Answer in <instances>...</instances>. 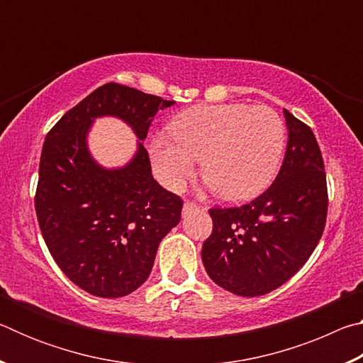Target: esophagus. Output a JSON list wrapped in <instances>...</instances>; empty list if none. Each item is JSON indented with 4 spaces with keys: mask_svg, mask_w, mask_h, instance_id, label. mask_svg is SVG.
<instances>
[{
    "mask_svg": "<svg viewBox=\"0 0 363 363\" xmlns=\"http://www.w3.org/2000/svg\"><path fill=\"white\" fill-rule=\"evenodd\" d=\"M196 210H200V206L196 205V203H194V201H186V203H184V206H182V214H189V213H192V211H196Z\"/></svg>",
    "mask_w": 363,
    "mask_h": 363,
    "instance_id": "1",
    "label": "esophagus"
}]
</instances>
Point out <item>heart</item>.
<instances>
[{
	"mask_svg": "<svg viewBox=\"0 0 363 363\" xmlns=\"http://www.w3.org/2000/svg\"><path fill=\"white\" fill-rule=\"evenodd\" d=\"M169 134L152 139L150 160L163 186L177 190L201 158V176L220 199H250L277 171L285 128L269 107L220 104L189 108L177 115Z\"/></svg>",
	"mask_w": 363,
	"mask_h": 363,
	"instance_id": "obj_1",
	"label": "heart"
}]
</instances>
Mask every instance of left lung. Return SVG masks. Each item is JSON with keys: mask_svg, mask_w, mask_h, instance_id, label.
Masks as SVG:
<instances>
[{"mask_svg": "<svg viewBox=\"0 0 363 363\" xmlns=\"http://www.w3.org/2000/svg\"><path fill=\"white\" fill-rule=\"evenodd\" d=\"M288 145L270 187L242 206L211 208L201 261L214 284L261 296L290 280L320 240L328 210L327 174L309 126L284 110Z\"/></svg>", "mask_w": 363, "mask_h": 363, "instance_id": "1", "label": "left lung"}]
</instances>
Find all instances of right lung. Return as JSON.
<instances>
[{"label": "right lung", "instance_id": "1", "mask_svg": "<svg viewBox=\"0 0 363 363\" xmlns=\"http://www.w3.org/2000/svg\"><path fill=\"white\" fill-rule=\"evenodd\" d=\"M174 101L107 83L70 108L48 133L35 210L49 253L82 290L121 298L149 277L158 245L179 224L182 199L153 179L143 143L126 167L106 169L86 145L89 126L118 116L139 140L158 110Z\"/></svg>", "mask_w": 363, "mask_h": 363}]
</instances>
